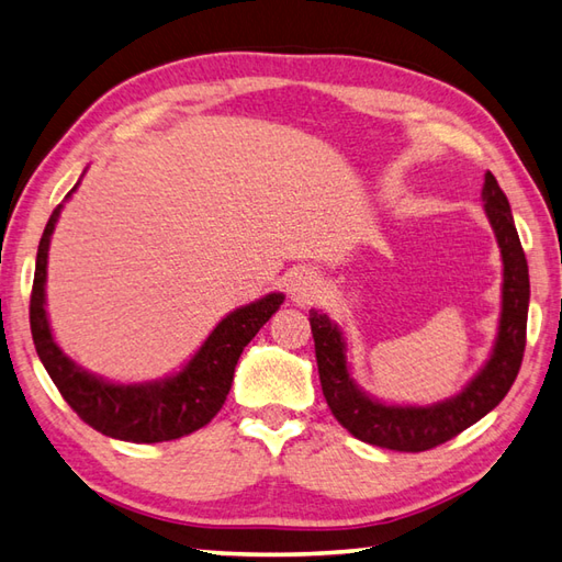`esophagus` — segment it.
Wrapping results in <instances>:
<instances>
[{
  "label": "esophagus",
  "mask_w": 562,
  "mask_h": 562,
  "mask_svg": "<svg viewBox=\"0 0 562 562\" xmlns=\"http://www.w3.org/2000/svg\"><path fill=\"white\" fill-rule=\"evenodd\" d=\"M288 292L294 296L296 302H304V304H308L316 296V292H318V280L314 278V272H308V270H300V272H294V274H290V280H288Z\"/></svg>",
  "instance_id": "obj_1"
}]
</instances>
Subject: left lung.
<instances>
[{
  "label": "left lung",
  "instance_id": "8db88e82",
  "mask_svg": "<svg viewBox=\"0 0 562 562\" xmlns=\"http://www.w3.org/2000/svg\"><path fill=\"white\" fill-rule=\"evenodd\" d=\"M485 212L491 220L505 262L503 316L493 357L457 398L429 405V408H403L367 398L352 384L345 360L342 333L330 318L312 312L308 324L314 333L316 364L321 389L336 420L367 445L393 451H427L461 435L465 427L479 423L507 396L519 374L524 348H527L529 314V268L524 258L509 202L499 190L495 176L485 173L483 186Z\"/></svg>",
  "mask_w": 562,
  "mask_h": 562
}]
</instances>
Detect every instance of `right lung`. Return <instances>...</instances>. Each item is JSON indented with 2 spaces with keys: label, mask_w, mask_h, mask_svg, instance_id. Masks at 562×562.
Listing matches in <instances>:
<instances>
[{
  "label": "right lung",
  "mask_w": 562,
  "mask_h": 562,
  "mask_svg": "<svg viewBox=\"0 0 562 562\" xmlns=\"http://www.w3.org/2000/svg\"><path fill=\"white\" fill-rule=\"evenodd\" d=\"M59 210H63V205L53 210L41 236L31 290V333L35 352H38L41 362L47 369V374H50L57 391L63 393L69 408L83 423L99 429L105 437L135 441V445L171 441L205 427L226 401L238 357H241L246 345L256 338L262 324L278 312L284 296L268 294L254 304L236 308L234 314L226 316L210 333L205 345L186 364L183 372H178L176 376L142 386L109 384V381L87 374L69 357H65L53 340L50 326H47V246H50Z\"/></svg>",
  "instance_id": "1"
}]
</instances>
